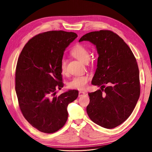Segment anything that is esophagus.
<instances>
[{"instance_id": "obj_1", "label": "esophagus", "mask_w": 152, "mask_h": 152, "mask_svg": "<svg viewBox=\"0 0 152 152\" xmlns=\"http://www.w3.org/2000/svg\"><path fill=\"white\" fill-rule=\"evenodd\" d=\"M86 94V92H83V91H80L79 92V97H81L84 95Z\"/></svg>"}]
</instances>
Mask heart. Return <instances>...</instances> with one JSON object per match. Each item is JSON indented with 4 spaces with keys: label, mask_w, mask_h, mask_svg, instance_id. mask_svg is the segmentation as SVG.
Returning a JSON list of instances; mask_svg holds the SVG:
<instances>
[{
    "label": "heart",
    "mask_w": 152,
    "mask_h": 152,
    "mask_svg": "<svg viewBox=\"0 0 152 152\" xmlns=\"http://www.w3.org/2000/svg\"><path fill=\"white\" fill-rule=\"evenodd\" d=\"M71 55L83 63H87L89 60L90 55L88 50L80 44H77L71 50ZM60 68L62 73L64 74L67 70V61L64 58L61 59L60 62ZM89 77L88 76H77L73 77L68 83V86L71 89L77 90H84L86 88Z\"/></svg>",
    "instance_id": "1"
}]
</instances>
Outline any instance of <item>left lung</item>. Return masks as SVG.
<instances>
[{"label": "left lung", "instance_id": "8db88e82", "mask_svg": "<svg viewBox=\"0 0 152 152\" xmlns=\"http://www.w3.org/2000/svg\"><path fill=\"white\" fill-rule=\"evenodd\" d=\"M83 41L94 45L99 55L92 84L101 86V89L88 93V115L104 128H115L132 113L140 96L136 59L122 38L112 31H91L79 42Z\"/></svg>", "mask_w": 152, "mask_h": 152}]
</instances>
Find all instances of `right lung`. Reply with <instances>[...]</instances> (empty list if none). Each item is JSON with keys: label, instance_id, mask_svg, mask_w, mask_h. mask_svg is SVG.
<instances>
[{"label": "right lung", "instance_id": "obj_1", "mask_svg": "<svg viewBox=\"0 0 152 152\" xmlns=\"http://www.w3.org/2000/svg\"><path fill=\"white\" fill-rule=\"evenodd\" d=\"M77 35L62 30L39 34L26 43L15 71V91L23 117L34 127L51 134L68 119V105L78 96L69 90L56 96L63 87L60 62L64 52Z\"/></svg>", "mask_w": 152, "mask_h": 152}]
</instances>
